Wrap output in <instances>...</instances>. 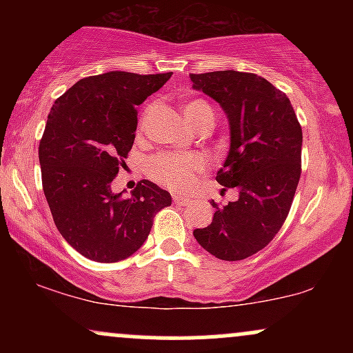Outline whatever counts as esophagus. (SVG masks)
<instances>
[{
    "label": "esophagus",
    "mask_w": 353,
    "mask_h": 353,
    "mask_svg": "<svg viewBox=\"0 0 353 353\" xmlns=\"http://www.w3.org/2000/svg\"><path fill=\"white\" fill-rule=\"evenodd\" d=\"M172 199H174V202H176V204H179V205H188L190 202L189 197H185V196H174Z\"/></svg>",
    "instance_id": "esophagus-1"
}]
</instances>
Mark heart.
Returning <instances> with one entry per match:
<instances>
[{
  "label": "heart",
  "mask_w": 353,
  "mask_h": 353,
  "mask_svg": "<svg viewBox=\"0 0 353 353\" xmlns=\"http://www.w3.org/2000/svg\"><path fill=\"white\" fill-rule=\"evenodd\" d=\"M145 114L141 117L139 128H143ZM185 119L192 128H201L202 124L212 121V109L204 99H190L184 104ZM205 171V161L197 154H179V152H163L156 154L148 161L145 172L152 181L159 182L164 188L172 190L189 189L197 177Z\"/></svg>",
  "instance_id": "heart-1"
}]
</instances>
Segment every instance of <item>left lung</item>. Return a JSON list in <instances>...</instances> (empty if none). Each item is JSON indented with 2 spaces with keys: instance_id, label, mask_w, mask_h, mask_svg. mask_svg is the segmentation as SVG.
<instances>
[{
  "instance_id": "obj_1",
  "label": "left lung",
  "mask_w": 353,
  "mask_h": 353,
  "mask_svg": "<svg viewBox=\"0 0 353 353\" xmlns=\"http://www.w3.org/2000/svg\"><path fill=\"white\" fill-rule=\"evenodd\" d=\"M194 89L229 117L230 149L217 182L239 199L217 205L194 237L221 261H242L270 244L289 216L302 172V128L285 92L254 72L190 74Z\"/></svg>"
}]
</instances>
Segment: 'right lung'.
Listing matches in <instances>:
<instances>
[{
    "mask_svg": "<svg viewBox=\"0 0 353 353\" xmlns=\"http://www.w3.org/2000/svg\"><path fill=\"white\" fill-rule=\"evenodd\" d=\"M172 72L109 71L79 79L52 104L39 141L43 190L52 221L72 249L111 264L144 244L171 194L137 182L129 199L111 184L134 144L137 106Z\"/></svg>",
    "mask_w": 353,
    "mask_h": 353,
    "instance_id": "right-lung-1",
    "label": "right lung"
}]
</instances>
